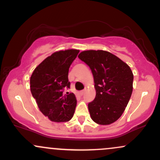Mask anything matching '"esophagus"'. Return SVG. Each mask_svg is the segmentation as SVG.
Here are the masks:
<instances>
[{"instance_id": "34e87169", "label": "esophagus", "mask_w": 160, "mask_h": 160, "mask_svg": "<svg viewBox=\"0 0 160 160\" xmlns=\"http://www.w3.org/2000/svg\"><path fill=\"white\" fill-rule=\"evenodd\" d=\"M84 93H85V90H82V91H81V92H79V94L81 96H82L84 94Z\"/></svg>"}]
</instances>
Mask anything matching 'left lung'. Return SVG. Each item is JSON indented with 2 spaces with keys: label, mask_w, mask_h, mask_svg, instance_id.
<instances>
[{
  "label": "left lung",
  "mask_w": 160,
  "mask_h": 160,
  "mask_svg": "<svg viewBox=\"0 0 160 160\" xmlns=\"http://www.w3.org/2000/svg\"><path fill=\"white\" fill-rule=\"evenodd\" d=\"M78 58L89 66L94 77L96 96L88 105L91 118L101 125L114 123L123 114L131 97V69L107 51H83Z\"/></svg>",
  "instance_id": "8db88e82"
}]
</instances>
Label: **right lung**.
I'll list each match as a JSON object with an SVG mask.
<instances>
[{
  "label": "right lung",
  "instance_id": "right-lung-1",
  "mask_svg": "<svg viewBox=\"0 0 160 160\" xmlns=\"http://www.w3.org/2000/svg\"><path fill=\"white\" fill-rule=\"evenodd\" d=\"M79 50L68 49L52 53L34 69L30 77V91L46 117L54 122H66L73 117L77 100L70 88L69 67Z\"/></svg>",
  "mask_w": 160,
  "mask_h": 160
}]
</instances>
